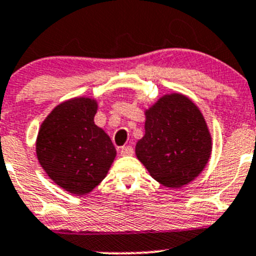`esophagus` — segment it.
<instances>
[{
  "label": "esophagus",
  "mask_w": 256,
  "mask_h": 256,
  "mask_svg": "<svg viewBox=\"0 0 256 256\" xmlns=\"http://www.w3.org/2000/svg\"><path fill=\"white\" fill-rule=\"evenodd\" d=\"M134 154V148L132 146H124L121 147L120 150V154L121 156H130V154Z\"/></svg>",
  "instance_id": "obj_1"
}]
</instances>
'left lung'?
<instances>
[{"label": "left lung", "instance_id": "1", "mask_svg": "<svg viewBox=\"0 0 256 256\" xmlns=\"http://www.w3.org/2000/svg\"><path fill=\"white\" fill-rule=\"evenodd\" d=\"M144 136L136 156L152 178L164 187L180 188L207 166L212 138L202 112L182 94H167L144 112Z\"/></svg>", "mask_w": 256, "mask_h": 256}]
</instances>
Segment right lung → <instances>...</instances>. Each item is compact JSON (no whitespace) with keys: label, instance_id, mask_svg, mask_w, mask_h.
I'll return each instance as SVG.
<instances>
[{"label":"right lung","instance_id":"1","mask_svg":"<svg viewBox=\"0 0 256 256\" xmlns=\"http://www.w3.org/2000/svg\"><path fill=\"white\" fill-rule=\"evenodd\" d=\"M96 100L74 98L56 106L40 128L38 161L49 178L73 194L92 192L105 177L116 150L94 124Z\"/></svg>","mask_w":256,"mask_h":256}]
</instances>
